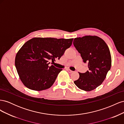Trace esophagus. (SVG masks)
Instances as JSON below:
<instances>
[{"label":"esophagus","mask_w":124,"mask_h":124,"mask_svg":"<svg viewBox=\"0 0 124 124\" xmlns=\"http://www.w3.org/2000/svg\"><path fill=\"white\" fill-rule=\"evenodd\" d=\"M67 71H68V72H69V73H72L73 71H72V70H71L70 69H66Z\"/></svg>","instance_id":"34e87169"}]
</instances>
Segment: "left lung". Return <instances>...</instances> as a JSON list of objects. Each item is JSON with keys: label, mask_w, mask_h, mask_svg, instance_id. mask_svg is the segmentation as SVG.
<instances>
[{"label": "left lung", "mask_w": 124, "mask_h": 124, "mask_svg": "<svg viewBox=\"0 0 124 124\" xmlns=\"http://www.w3.org/2000/svg\"><path fill=\"white\" fill-rule=\"evenodd\" d=\"M73 45L84 62L88 63L89 70L80 73L74 81L77 87L89 92L98 87L106 78L111 67V56L104 41L96 36H85L74 39Z\"/></svg>", "instance_id": "left-lung-1"}]
</instances>
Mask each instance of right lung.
<instances>
[{"mask_svg":"<svg viewBox=\"0 0 124 124\" xmlns=\"http://www.w3.org/2000/svg\"><path fill=\"white\" fill-rule=\"evenodd\" d=\"M73 39L36 37L21 47L16 54L15 65L20 80L26 87L41 91L53 85L62 69L53 65L49 66L48 61L59 59L70 47Z\"/></svg>","mask_w":124,"mask_h":124,"instance_id":"obj_1","label":"right lung"}]
</instances>
